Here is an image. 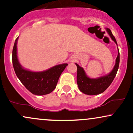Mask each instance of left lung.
Instances as JSON below:
<instances>
[{
	"instance_id": "obj_1",
	"label": "left lung",
	"mask_w": 133,
	"mask_h": 133,
	"mask_svg": "<svg viewBox=\"0 0 133 133\" xmlns=\"http://www.w3.org/2000/svg\"><path fill=\"white\" fill-rule=\"evenodd\" d=\"M107 32L109 34L112 41L117 44L116 40L112 35L109 29H106ZM118 49V48H117ZM77 68V83L79 90L84 94L88 95H97L103 92L107 89L113 81L114 77L117 74L119 65V51L118 49V54L116 59V64L113 69L108 75L102 76L96 79H92L88 77L84 69L76 63Z\"/></svg>"
}]
</instances>
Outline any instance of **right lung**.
<instances>
[{
    "instance_id": "right-lung-1",
    "label": "right lung",
    "mask_w": 133,
    "mask_h": 133,
    "mask_svg": "<svg viewBox=\"0 0 133 133\" xmlns=\"http://www.w3.org/2000/svg\"><path fill=\"white\" fill-rule=\"evenodd\" d=\"M16 39L12 51V64L15 72L22 84L33 94L42 96L51 93L56 88L61 74L68 64L55 65L46 71L32 72L25 69L20 64L17 55Z\"/></svg>"
}]
</instances>
